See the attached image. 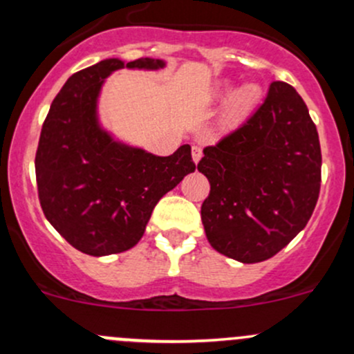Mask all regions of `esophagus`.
Here are the masks:
<instances>
[{
    "instance_id": "esophagus-1",
    "label": "esophagus",
    "mask_w": 354,
    "mask_h": 354,
    "mask_svg": "<svg viewBox=\"0 0 354 354\" xmlns=\"http://www.w3.org/2000/svg\"><path fill=\"white\" fill-rule=\"evenodd\" d=\"M192 157H194L195 162H198V160L202 159V147H198V145H194V147H192Z\"/></svg>"
}]
</instances>
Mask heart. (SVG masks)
<instances>
[{"label":"heart","instance_id":"1","mask_svg":"<svg viewBox=\"0 0 354 354\" xmlns=\"http://www.w3.org/2000/svg\"><path fill=\"white\" fill-rule=\"evenodd\" d=\"M231 91H233V85L227 84V82H223L216 87L214 91V99L217 101H224V99L230 97ZM260 99V87L257 85H245L240 91H236L233 94V97L230 99L226 106V113H224V118L230 124L240 123L245 116H248V113L257 106Z\"/></svg>","mask_w":354,"mask_h":354}]
</instances>
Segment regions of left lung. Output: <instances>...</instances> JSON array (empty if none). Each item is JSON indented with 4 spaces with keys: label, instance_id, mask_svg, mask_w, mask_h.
I'll list each match as a JSON object with an SVG mask.
<instances>
[{
    "label": "left lung",
    "instance_id": "left-lung-1",
    "mask_svg": "<svg viewBox=\"0 0 354 354\" xmlns=\"http://www.w3.org/2000/svg\"><path fill=\"white\" fill-rule=\"evenodd\" d=\"M197 167L210 183L200 210L209 243L243 263L263 262L306 226L317 205V127L298 92L272 82L245 123L203 149Z\"/></svg>",
    "mask_w": 354,
    "mask_h": 354
}]
</instances>
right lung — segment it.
<instances>
[{"instance_id": "obj_1", "label": "right lung", "mask_w": 354, "mask_h": 354, "mask_svg": "<svg viewBox=\"0 0 354 354\" xmlns=\"http://www.w3.org/2000/svg\"><path fill=\"white\" fill-rule=\"evenodd\" d=\"M124 66L154 70L164 63L104 59L71 75L49 108L35 152L46 219L73 248L94 257L137 245L156 203L197 167L190 145L157 157L118 144L99 128L95 101L102 80Z\"/></svg>"}]
</instances>
